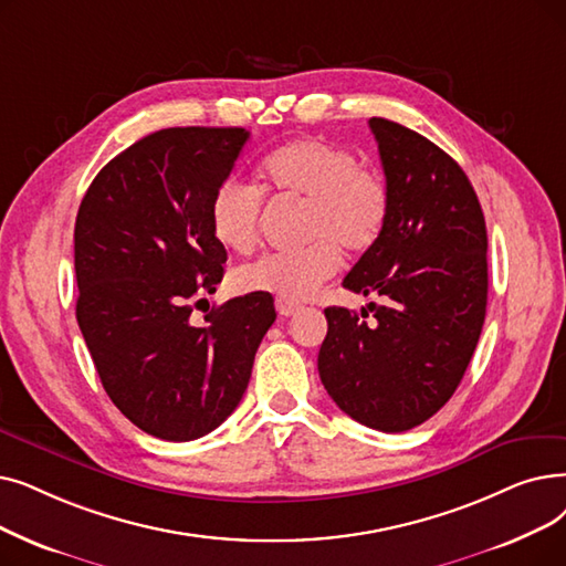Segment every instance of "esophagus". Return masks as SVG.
<instances>
[{
	"instance_id": "1",
	"label": "esophagus",
	"mask_w": 566,
	"mask_h": 566,
	"mask_svg": "<svg viewBox=\"0 0 566 566\" xmlns=\"http://www.w3.org/2000/svg\"><path fill=\"white\" fill-rule=\"evenodd\" d=\"M275 307H277V314H280V316H293V314H296V312L301 310V305L291 303V301H284V298H277V301H275Z\"/></svg>"
}]
</instances>
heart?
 Wrapping results in <instances>:
<instances>
[{
  "label": "heart",
  "instance_id": "obj_1",
  "mask_svg": "<svg viewBox=\"0 0 566 566\" xmlns=\"http://www.w3.org/2000/svg\"><path fill=\"white\" fill-rule=\"evenodd\" d=\"M259 187L229 178L210 201V229L227 250L250 252L261 231L263 191L305 203L303 250L263 254L240 265V291L273 293L298 303L318 291L342 265V248L363 254L381 238L390 212V191L375 168L326 138H301L270 153L259 166Z\"/></svg>",
  "mask_w": 566,
  "mask_h": 566
}]
</instances>
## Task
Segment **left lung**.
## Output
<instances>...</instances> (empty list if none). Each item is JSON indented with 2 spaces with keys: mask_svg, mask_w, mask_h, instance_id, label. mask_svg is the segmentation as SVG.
<instances>
[{
  "mask_svg": "<svg viewBox=\"0 0 566 566\" xmlns=\"http://www.w3.org/2000/svg\"><path fill=\"white\" fill-rule=\"evenodd\" d=\"M390 212L342 286L386 303L326 307L318 377L354 421L405 432L449 402L483 328L488 233L464 170L426 136L373 117ZM373 313L375 323L364 318Z\"/></svg>",
  "mask_w": 566,
  "mask_h": 566,
  "instance_id": "left-lung-1",
  "label": "left lung"
}]
</instances>
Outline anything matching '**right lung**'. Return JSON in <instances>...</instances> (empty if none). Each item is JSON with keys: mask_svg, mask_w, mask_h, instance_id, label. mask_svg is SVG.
<instances>
[{"mask_svg": "<svg viewBox=\"0 0 566 566\" xmlns=\"http://www.w3.org/2000/svg\"><path fill=\"white\" fill-rule=\"evenodd\" d=\"M248 138L240 127L155 132L111 159L78 208L81 333L113 405L166 441L229 419L277 316L273 296L254 291L191 322L224 275L210 201Z\"/></svg>", "mask_w": 566, "mask_h": 566, "instance_id": "1", "label": "right lung"}]
</instances>
